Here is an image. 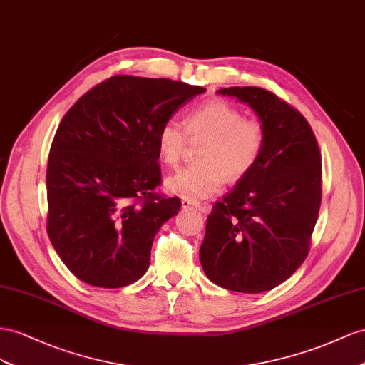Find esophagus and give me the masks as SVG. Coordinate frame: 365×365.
I'll return each instance as SVG.
<instances>
[{"label":"esophagus","mask_w":365,"mask_h":365,"mask_svg":"<svg viewBox=\"0 0 365 365\" xmlns=\"http://www.w3.org/2000/svg\"><path fill=\"white\" fill-rule=\"evenodd\" d=\"M182 207H183V210H199L200 212L210 211V206L200 205L199 202H195L192 199H185V197L182 199Z\"/></svg>","instance_id":"esophagus-1"}]
</instances>
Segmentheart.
Masks as SVG:
<instances>
[{"label": "heart", "instance_id": "heart-1", "mask_svg": "<svg viewBox=\"0 0 365 365\" xmlns=\"http://www.w3.org/2000/svg\"><path fill=\"white\" fill-rule=\"evenodd\" d=\"M190 139H203L197 151V163L166 179L170 192L185 199H206L222 190L225 177L240 182L251 173L266 145L262 122L245 119L243 113L223 99H210L191 108L185 127L168 119L155 136L160 160L175 168L180 163Z\"/></svg>", "mask_w": 365, "mask_h": 365}]
</instances>
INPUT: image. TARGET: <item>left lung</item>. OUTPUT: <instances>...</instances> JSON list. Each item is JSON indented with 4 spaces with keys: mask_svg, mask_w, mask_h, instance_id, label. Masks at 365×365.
<instances>
[{
    "mask_svg": "<svg viewBox=\"0 0 365 365\" xmlns=\"http://www.w3.org/2000/svg\"><path fill=\"white\" fill-rule=\"evenodd\" d=\"M218 93L254 108L266 145L255 168L212 206L200 263L217 286L259 294L286 281L309 254L321 205V153L303 114L272 91Z\"/></svg>",
    "mask_w": 365,
    "mask_h": 365,
    "instance_id": "1",
    "label": "left lung"
}]
</instances>
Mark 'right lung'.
<instances>
[{
    "label": "right lung",
    "instance_id": "right-lung-1",
    "mask_svg": "<svg viewBox=\"0 0 365 365\" xmlns=\"http://www.w3.org/2000/svg\"><path fill=\"white\" fill-rule=\"evenodd\" d=\"M205 88L116 75L81 96L62 118L47 165V234L70 272L116 289L150 266L154 235L180 210L162 183L155 136Z\"/></svg>",
    "mask_w": 365,
    "mask_h": 365
}]
</instances>
